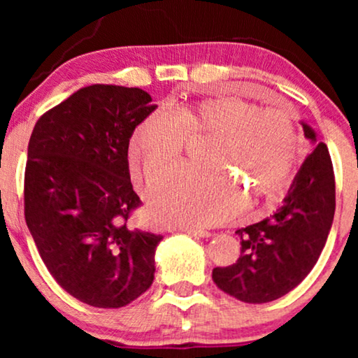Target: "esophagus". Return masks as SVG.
<instances>
[{
	"label": "esophagus",
	"mask_w": 358,
	"mask_h": 358,
	"mask_svg": "<svg viewBox=\"0 0 358 358\" xmlns=\"http://www.w3.org/2000/svg\"><path fill=\"white\" fill-rule=\"evenodd\" d=\"M182 233H187L190 236H195V238H210L212 234L208 231H203V229H197V228H179Z\"/></svg>",
	"instance_id": "esophagus-1"
}]
</instances>
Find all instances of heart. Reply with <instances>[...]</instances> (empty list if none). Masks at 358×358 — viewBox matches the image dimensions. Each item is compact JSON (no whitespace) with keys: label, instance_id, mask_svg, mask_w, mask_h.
Listing matches in <instances>:
<instances>
[{"label":"heart","instance_id":"heart-1","mask_svg":"<svg viewBox=\"0 0 358 358\" xmlns=\"http://www.w3.org/2000/svg\"><path fill=\"white\" fill-rule=\"evenodd\" d=\"M210 138L203 169H180L151 195V210L174 224L222 223L239 208L244 185L259 202L282 197L298 155L292 114L266 109L234 96H218L182 107L173 115L151 114L130 135L129 155L148 187L179 163L185 140Z\"/></svg>","mask_w":358,"mask_h":358}]
</instances>
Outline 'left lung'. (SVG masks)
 Here are the masks:
<instances>
[{"label": "left lung", "instance_id": "left-lung-1", "mask_svg": "<svg viewBox=\"0 0 358 358\" xmlns=\"http://www.w3.org/2000/svg\"><path fill=\"white\" fill-rule=\"evenodd\" d=\"M300 124L315 150L298 169L282 207L238 229L241 256L212 272L220 290L244 303H268L293 290L315 267L331 231L336 210L331 156L316 131Z\"/></svg>", "mask_w": 358, "mask_h": 358}]
</instances>
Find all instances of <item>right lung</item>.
I'll list each match as a JSON object with an SVG mask.
<instances>
[{
    "label": "right lung",
    "instance_id": "right-lung-1",
    "mask_svg": "<svg viewBox=\"0 0 358 358\" xmlns=\"http://www.w3.org/2000/svg\"><path fill=\"white\" fill-rule=\"evenodd\" d=\"M140 87L91 85L34 127L24 213L43 264L63 290L96 308H122L151 287L163 236L129 222L140 205L129 141L156 110Z\"/></svg>",
    "mask_w": 358,
    "mask_h": 358
}]
</instances>
